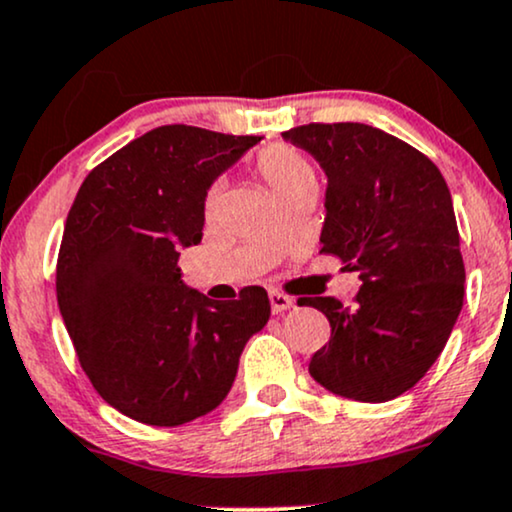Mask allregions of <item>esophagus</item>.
Masks as SVG:
<instances>
[{"instance_id":"obj_1","label":"esophagus","mask_w":512,"mask_h":512,"mask_svg":"<svg viewBox=\"0 0 512 512\" xmlns=\"http://www.w3.org/2000/svg\"><path fill=\"white\" fill-rule=\"evenodd\" d=\"M269 303H272V312L274 315H281V312L291 310L293 300L288 295H283L279 291H269Z\"/></svg>"}]
</instances>
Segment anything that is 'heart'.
<instances>
[{"label":"heart","mask_w":512,"mask_h":512,"mask_svg":"<svg viewBox=\"0 0 512 512\" xmlns=\"http://www.w3.org/2000/svg\"><path fill=\"white\" fill-rule=\"evenodd\" d=\"M255 169L276 197H283L293 193V190L310 186V183L317 181L310 159L291 145L264 147L260 155H257ZM217 200H219V186H212L207 190V197H205L207 212H212V209L217 207Z\"/></svg>","instance_id":"obj_1"}]
</instances>
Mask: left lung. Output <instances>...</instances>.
Returning a JSON list of instances; mask_svg holds the SVG:
<instances>
[{
	"label": "left lung",
	"instance_id": "1",
	"mask_svg": "<svg viewBox=\"0 0 512 512\" xmlns=\"http://www.w3.org/2000/svg\"><path fill=\"white\" fill-rule=\"evenodd\" d=\"M283 138L326 171L322 252L362 281L353 307L298 300L331 324L310 374L343 398H398L434 365L463 310L451 190L427 155L367 123H305Z\"/></svg>",
	"mask_w": 512,
	"mask_h": 512
}]
</instances>
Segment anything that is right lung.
Wrapping results in <instances>:
<instances>
[{"instance_id":"right-lung-1","label":"right lung","mask_w":512,"mask_h":512,"mask_svg":"<svg viewBox=\"0 0 512 512\" xmlns=\"http://www.w3.org/2000/svg\"><path fill=\"white\" fill-rule=\"evenodd\" d=\"M257 140L159 126L78 188L59 248L57 303L90 384L135 422L178 427L217 408L245 343L267 324L264 288L214 303L183 286L178 269V250L202 238L212 181Z\"/></svg>"}]
</instances>
